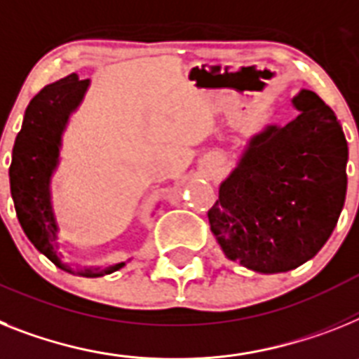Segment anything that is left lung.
<instances>
[{
    "label": "left lung",
    "mask_w": 359,
    "mask_h": 359,
    "mask_svg": "<svg viewBox=\"0 0 359 359\" xmlns=\"http://www.w3.org/2000/svg\"><path fill=\"white\" fill-rule=\"evenodd\" d=\"M287 126L250 138L219 184L210 228L230 261L259 273L288 272L332 236L347 195L348 146L334 111L309 89Z\"/></svg>",
    "instance_id": "obj_1"
}]
</instances>
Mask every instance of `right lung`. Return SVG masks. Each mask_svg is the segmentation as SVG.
I'll list each match as a JSON object with an SVG mask.
<instances>
[{
    "label": "right lung",
    "mask_w": 359,
    "mask_h": 359,
    "mask_svg": "<svg viewBox=\"0 0 359 359\" xmlns=\"http://www.w3.org/2000/svg\"><path fill=\"white\" fill-rule=\"evenodd\" d=\"M91 80H80L76 72L45 86L29 104L12 147L8 170L11 195L21 230L34 248L69 273L80 277H102L116 272L126 263L104 266H74L65 261L58 246L62 222L53 203V177L60 165L63 133L72 113L82 105Z\"/></svg>",
    "instance_id": "right-lung-1"
}]
</instances>
